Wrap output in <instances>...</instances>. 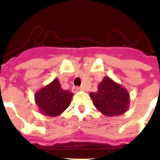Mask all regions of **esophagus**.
Instances as JSON below:
<instances>
[{
  "mask_svg": "<svg viewBox=\"0 0 160 160\" xmlns=\"http://www.w3.org/2000/svg\"><path fill=\"white\" fill-rule=\"evenodd\" d=\"M81 89H80V87H78V86H74V87L72 88V91L73 92H78L79 90H80Z\"/></svg>",
  "mask_w": 160,
  "mask_h": 160,
  "instance_id": "34e87169",
  "label": "esophagus"
}]
</instances>
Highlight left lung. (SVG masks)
I'll return each mask as SVG.
<instances>
[{
    "label": "left lung",
    "instance_id": "8db88e82",
    "mask_svg": "<svg viewBox=\"0 0 160 160\" xmlns=\"http://www.w3.org/2000/svg\"><path fill=\"white\" fill-rule=\"evenodd\" d=\"M90 95L95 106L106 116L119 115L128 109L129 93L109 77L104 78L97 92H91Z\"/></svg>",
    "mask_w": 160,
    "mask_h": 160
}]
</instances>
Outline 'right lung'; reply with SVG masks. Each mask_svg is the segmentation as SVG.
<instances>
[{
  "label": "right lung",
  "mask_w": 160,
  "mask_h": 160,
  "mask_svg": "<svg viewBox=\"0 0 160 160\" xmlns=\"http://www.w3.org/2000/svg\"><path fill=\"white\" fill-rule=\"evenodd\" d=\"M73 93L63 90L59 80L55 79L50 85L36 94V102L42 114L57 116L70 105Z\"/></svg>",
  "instance_id": "right-lung-1"
}]
</instances>
